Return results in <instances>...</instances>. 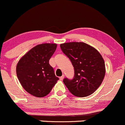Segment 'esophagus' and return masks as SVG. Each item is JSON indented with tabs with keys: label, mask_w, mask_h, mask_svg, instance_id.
I'll return each instance as SVG.
<instances>
[{
	"label": "esophagus",
	"mask_w": 125,
	"mask_h": 125,
	"mask_svg": "<svg viewBox=\"0 0 125 125\" xmlns=\"http://www.w3.org/2000/svg\"><path fill=\"white\" fill-rule=\"evenodd\" d=\"M64 75H62V76H61V77H60V80H62L63 79H64Z\"/></svg>",
	"instance_id": "obj_1"
}]
</instances>
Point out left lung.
Returning <instances> with one entry per match:
<instances>
[{
	"instance_id": "8db88e82",
	"label": "left lung",
	"mask_w": 125,
	"mask_h": 125,
	"mask_svg": "<svg viewBox=\"0 0 125 125\" xmlns=\"http://www.w3.org/2000/svg\"><path fill=\"white\" fill-rule=\"evenodd\" d=\"M61 50L74 67V77L65 78L64 84L73 95L84 97L93 94L102 84L105 75V64L99 52L84 42L64 43Z\"/></svg>"
}]
</instances>
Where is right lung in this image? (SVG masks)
Instances as JSON below:
<instances>
[{"label": "right lung", "instance_id": "right-lung-1", "mask_svg": "<svg viewBox=\"0 0 125 125\" xmlns=\"http://www.w3.org/2000/svg\"><path fill=\"white\" fill-rule=\"evenodd\" d=\"M56 44H42L28 51L17 64L16 73L25 90L37 97L49 94L59 78L49 64Z\"/></svg>", "mask_w": 125, "mask_h": 125}]
</instances>
